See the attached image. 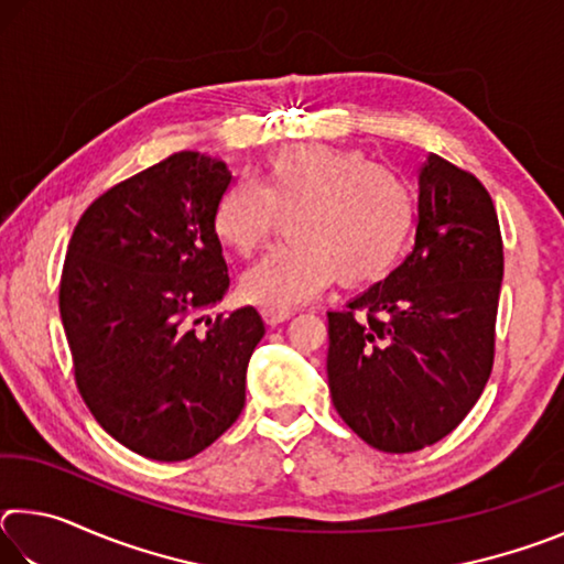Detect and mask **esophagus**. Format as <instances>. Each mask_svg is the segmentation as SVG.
I'll list each match as a JSON object with an SVG mask.
<instances>
[{"mask_svg": "<svg viewBox=\"0 0 564 564\" xmlns=\"http://www.w3.org/2000/svg\"><path fill=\"white\" fill-rule=\"evenodd\" d=\"M261 316H263V321H265V326H279V323L289 321V318L293 316V313H291V311H271V308H263Z\"/></svg>", "mask_w": 564, "mask_h": 564, "instance_id": "obj_1", "label": "esophagus"}]
</instances>
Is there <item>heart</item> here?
Here are the masks:
<instances>
[{
    "label": "heart",
    "mask_w": 564,
    "mask_h": 564,
    "mask_svg": "<svg viewBox=\"0 0 564 564\" xmlns=\"http://www.w3.org/2000/svg\"><path fill=\"white\" fill-rule=\"evenodd\" d=\"M285 218L291 243L241 279L243 299L271 311L316 299L336 279L346 289L383 279L413 234L415 198L393 169L360 151L313 144L273 154L261 181L226 186L212 228L228 251L251 256Z\"/></svg>",
    "instance_id": "obj_1"
}]
</instances>
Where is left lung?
<instances>
[{
	"label": "left lung",
	"instance_id": "left-lung-1",
	"mask_svg": "<svg viewBox=\"0 0 564 564\" xmlns=\"http://www.w3.org/2000/svg\"><path fill=\"white\" fill-rule=\"evenodd\" d=\"M417 186L413 251L328 313L333 405L383 453H415L451 435L495 360L502 236L492 198L437 154L420 166Z\"/></svg>",
	"mask_w": 564,
	"mask_h": 564
}]
</instances>
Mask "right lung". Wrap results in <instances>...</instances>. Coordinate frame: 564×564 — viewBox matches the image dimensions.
<instances>
[{
  "label": "right lung",
  "instance_id": "obj_1",
  "mask_svg": "<svg viewBox=\"0 0 564 564\" xmlns=\"http://www.w3.org/2000/svg\"><path fill=\"white\" fill-rule=\"evenodd\" d=\"M226 186L224 161L171 154L94 198L64 259L76 388L104 431L149 460H188L236 423L265 333L253 305L198 330L196 313L228 289L212 228Z\"/></svg>",
  "mask_w": 564,
  "mask_h": 564
}]
</instances>
